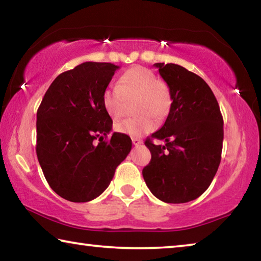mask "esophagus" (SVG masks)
I'll return each instance as SVG.
<instances>
[{"label": "esophagus", "mask_w": 261, "mask_h": 261, "mask_svg": "<svg viewBox=\"0 0 261 261\" xmlns=\"http://www.w3.org/2000/svg\"><path fill=\"white\" fill-rule=\"evenodd\" d=\"M141 143H143V140L140 138H132V144H134L135 146H139Z\"/></svg>", "instance_id": "obj_1"}]
</instances>
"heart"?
<instances>
[{"instance_id": "obj_1", "label": "heart", "mask_w": 261, "mask_h": 261, "mask_svg": "<svg viewBox=\"0 0 261 261\" xmlns=\"http://www.w3.org/2000/svg\"><path fill=\"white\" fill-rule=\"evenodd\" d=\"M136 112L139 116L126 118L115 124L118 134L141 137L154 130L156 123L153 116L161 118L170 107V93L165 84L159 81L152 70L144 67H132L120 77L118 85H109L101 96L105 112L114 120L125 113L126 100L137 99Z\"/></svg>"}]
</instances>
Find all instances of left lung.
Segmentation results:
<instances>
[{"label":"left lung","mask_w":261,"mask_h":261,"mask_svg":"<svg viewBox=\"0 0 261 261\" xmlns=\"http://www.w3.org/2000/svg\"><path fill=\"white\" fill-rule=\"evenodd\" d=\"M169 87L170 110L160 130L145 141L152 154L143 169L147 188L169 204L197 199L213 180L221 161L223 118L204 79L177 64L155 63ZM152 139L165 140V147Z\"/></svg>","instance_id":"8db88e82"}]
</instances>
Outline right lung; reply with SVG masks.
Segmentation results:
<instances>
[{"label":"right lung","mask_w":261,"mask_h":261,"mask_svg":"<svg viewBox=\"0 0 261 261\" xmlns=\"http://www.w3.org/2000/svg\"><path fill=\"white\" fill-rule=\"evenodd\" d=\"M118 65L85 62L59 74L37 113V155L49 187L72 202L99 197L130 153L129 136L114 132L101 96ZM99 140L98 141L97 139Z\"/></svg>","instance_id":"add662e5"}]
</instances>
